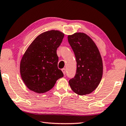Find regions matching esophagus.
Wrapping results in <instances>:
<instances>
[{
  "label": "esophagus",
  "instance_id": "34e87169",
  "mask_svg": "<svg viewBox=\"0 0 126 126\" xmlns=\"http://www.w3.org/2000/svg\"><path fill=\"white\" fill-rule=\"evenodd\" d=\"M62 71L63 74L65 75V71H65V68H63L62 69Z\"/></svg>",
  "mask_w": 126,
  "mask_h": 126
}]
</instances>
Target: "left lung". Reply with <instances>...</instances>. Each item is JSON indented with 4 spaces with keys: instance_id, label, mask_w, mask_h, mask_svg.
Instances as JSON below:
<instances>
[{
    "instance_id": "8db88e82",
    "label": "left lung",
    "mask_w": 126,
    "mask_h": 126,
    "mask_svg": "<svg viewBox=\"0 0 126 126\" xmlns=\"http://www.w3.org/2000/svg\"><path fill=\"white\" fill-rule=\"evenodd\" d=\"M68 41L76 57L77 69L69 84L79 95L90 94L100 83L103 74V64L96 45L91 37L83 33L68 36Z\"/></svg>"
}]
</instances>
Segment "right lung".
Wrapping results in <instances>:
<instances>
[{
	"label": "right lung",
	"mask_w": 126,
	"mask_h": 126,
	"mask_svg": "<svg viewBox=\"0 0 126 126\" xmlns=\"http://www.w3.org/2000/svg\"><path fill=\"white\" fill-rule=\"evenodd\" d=\"M64 34L59 31H47L39 34L28 47L21 60L20 74L28 88L43 93L54 87L63 77L58 67L57 50Z\"/></svg>",
	"instance_id": "right-lung-1"
}]
</instances>
